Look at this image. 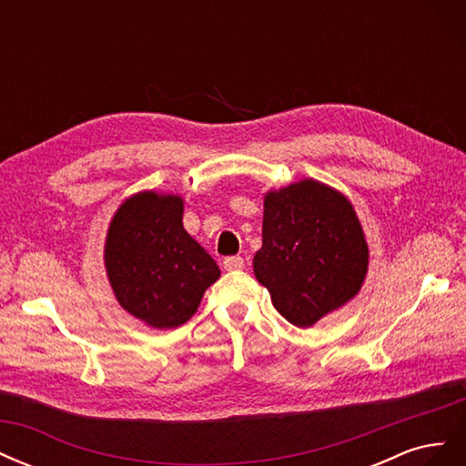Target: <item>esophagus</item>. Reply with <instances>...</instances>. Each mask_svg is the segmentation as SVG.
Instances as JSON below:
<instances>
[{"instance_id": "1", "label": "esophagus", "mask_w": 466, "mask_h": 466, "mask_svg": "<svg viewBox=\"0 0 466 466\" xmlns=\"http://www.w3.org/2000/svg\"><path fill=\"white\" fill-rule=\"evenodd\" d=\"M223 268L228 272H233V270H243L245 268V260L241 257H228L223 260Z\"/></svg>"}]
</instances>
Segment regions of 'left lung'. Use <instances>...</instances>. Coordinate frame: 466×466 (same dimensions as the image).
I'll return each instance as SVG.
<instances>
[{
  "mask_svg": "<svg viewBox=\"0 0 466 466\" xmlns=\"http://www.w3.org/2000/svg\"><path fill=\"white\" fill-rule=\"evenodd\" d=\"M368 264L361 223L342 192L313 178L266 192L252 266L286 320L307 329L344 307L361 289Z\"/></svg>",
  "mask_w": 466,
  "mask_h": 466,
  "instance_id": "1",
  "label": "left lung"
}]
</instances>
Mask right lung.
<instances>
[{"mask_svg": "<svg viewBox=\"0 0 466 466\" xmlns=\"http://www.w3.org/2000/svg\"><path fill=\"white\" fill-rule=\"evenodd\" d=\"M185 200L137 192L110 221L105 268L118 303L153 329H175L198 309L219 278L216 260L182 225Z\"/></svg>", "mask_w": 466, "mask_h": 466, "instance_id": "obj_1", "label": "right lung"}]
</instances>
